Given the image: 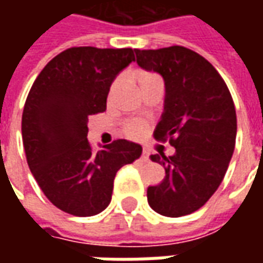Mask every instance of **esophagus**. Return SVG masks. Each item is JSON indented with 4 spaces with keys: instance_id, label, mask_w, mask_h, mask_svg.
I'll list each match as a JSON object with an SVG mask.
<instances>
[{
    "instance_id": "34e87169",
    "label": "esophagus",
    "mask_w": 263,
    "mask_h": 263,
    "mask_svg": "<svg viewBox=\"0 0 263 263\" xmlns=\"http://www.w3.org/2000/svg\"><path fill=\"white\" fill-rule=\"evenodd\" d=\"M141 158H142V160H145V162H146V160H149V151H148V149L143 148L142 156H141Z\"/></svg>"
}]
</instances>
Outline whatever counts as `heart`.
Masks as SVG:
<instances>
[{
    "instance_id": "1",
    "label": "heart",
    "mask_w": 263,
    "mask_h": 263,
    "mask_svg": "<svg viewBox=\"0 0 263 263\" xmlns=\"http://www.w3.org/2000/svg\"><path fill=\"white\" fill-rule=\"evenodd\" d=\"M137 79L139 81V86L142 88L146 83L152 80H156V79H159L158 76L154 74V73H149V71H138L137 73ZM117 81H115L112 87H111V91H114L115 87H117ZM124 131L129 138H134V139H138V138H142L146 131H148V122L143 120H131L128 121L124 126Z\"/></svg>"
}]
</instances>
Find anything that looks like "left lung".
<instances>
[{"mask_svg": "<svg viewBox=\"0 0 263 263\" xmlns=\"http://www.w3.org/2000/svg\"><path fill=\"white\" fill-rule=\"evenodd\" d=\"M137 63L165 81V105L155 128L175 155L151 159L163 165L165 179L148 187V203L165 217L192 214L222 182L235 148L237 114L230 90L214 66L183 46L135 49Z\"/></svg>", "mask_w": 263, "mask_h": 263, "instance_id": "left-lung-1", "label": "left lung"}]
</instances>
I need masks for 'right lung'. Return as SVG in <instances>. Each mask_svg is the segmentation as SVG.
<instances>
[{
    "label": "right lung",
    "mask_w": 263,
    "mask_h": 263,
    "mask_svg": "<svg viewBox=\"0 0 263 263\" xmlns=\"http://www.w3.org/2000/svg\"><path fill=\"white\" fill-rule=\"evenodd\" d=\"M134 49H66L39 73L22 114L26 162L49 201L67 214L90 217L108 207L117 172L142 154L117 139L100 151L87 141L88 117L107 108L109 87Z\"/></svg>",
    "instance_id": "1"
}]
</instances>
